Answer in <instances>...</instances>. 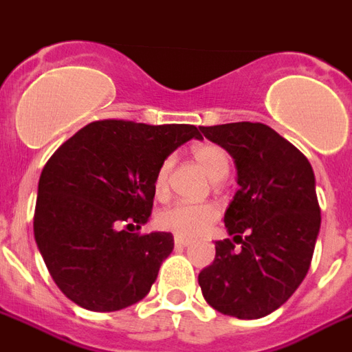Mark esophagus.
Returning a JSON list of instances; mask_svg holds the SVG:
<instances>
[{"instance_id": "1", "label": "esophagus", "mask_w": 352, "mask_h": 352, "mask_svg": "<svg viewBox=\"0 0 352 352\" xmlns=\"http://www.w3.org/2000/svg\"><path fill=\"white\" fill-rule=\"evenodd\" d=\"M190 239H184V236H175V246L177 248H184V246H188Z\"/></svg>"}]
</instances>
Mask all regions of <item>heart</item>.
Wrapping results in <instances>:
<instances>
[{
	"label": "heart",
	"instance_id": "heart-1",
	"mask_svg": "<svg viewBox=\"0 0 352 352\" xmlns=\"http://www.w3.org/2000/svg\"><path fill=\"white\" fill-rule=\"evenodd\" d=\"M196 162L209 175L210 181H222L229 173V156L228 153L214 143L197 145L192 151ZM173 168V158H166L153 179V190L156 197H164L169 188V173ZM216 209L210 203H175L168 209H164L156 216L158 228L175 233L177 236H197L216 220Z\"/></svg>",
	"mask_w": 352,
	"mask_h": 352
}]
</instances>
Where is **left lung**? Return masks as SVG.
I'll return each mask as SVG.
<instances>
[{
  "label": "left lung",
  "mask_w": 352,
  "mask_h": 352,
  "mask_svg": "<svg viewBox=\"0 0 352 352\" xmlns=\"http://www.w3.org/2000/svg\"><path fill=\"white\" fill-rule=\"evenodd\" d=\"M199 130L233 156L239 190L223 214L233 239L216 241L214 261L197 282L216 311L259 319L285 304L308 274L321 228L314 169L267 124L244 121Z\"/></svg>",
  "instance_id": "obj_1"
}]
</instances>
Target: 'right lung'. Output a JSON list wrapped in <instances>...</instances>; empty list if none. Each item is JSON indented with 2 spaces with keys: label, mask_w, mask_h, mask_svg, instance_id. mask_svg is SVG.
I'll return each instance as SVG.
<instances>
[{
  "label": "right lung",
  "mask_w": 352,
  "mask_h": 352,
  "mask_svg": "<svg viewBox=\"0 0 352 352\" xmlns=\"http://www.w3.org/2000/svg\"><path fill=\"white\" fill-rule=\"evenodd\" d=\"M192 138L194 124L104 119L78 130L38 179L33 231L48 272L67 298L117 311L151 291L173 235L130 233L153 210L158 166Z\"/></svg>",
  "instance_id": "right-lung-1"
}]
</instances>
